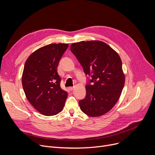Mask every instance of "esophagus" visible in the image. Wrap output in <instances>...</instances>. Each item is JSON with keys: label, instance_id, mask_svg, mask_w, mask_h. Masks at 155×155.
Segmentation results:
<instances>
[{"label": "esophagus", "instance_id": "obj_1", "mask_svg": "<svg viewBox=\"0 0 155 155\" xmlns=\"http://www.w3.org/2000/svg\"><path fill=\"white\" fill-rule=\"evenodd\" d=\"M74 89V87H69V90L70 91H73Z\"/></svg>", "mask_w": 155, "mask_h": 155}]
</instances>
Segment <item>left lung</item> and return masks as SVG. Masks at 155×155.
Here are the masks:
<instances>
[{
    "label": "left lung",
    "mask_w": 155,
    "mask_h": 155,
    "mask_svg": "<svg viewBox=\"0 0 155 155\" xmlns=\"http://www.w3.org/2000/svg\"><path fill=\"white\" fill-rule=\"evenodd\" d=\"M70 50L85 74L92 78L85 87L86 97L79 101L81 110L91 117L105 114L116 104L124 85L125 76L119 54L101 41L73 43Z\"/></svg>",
    "instance_id": "8db88e82"
}]
</instances>
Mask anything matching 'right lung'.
I'll return each mask as SVG.
<instances>
[{"label": "right lung", "mask_w": 155, "mask_h": 155, "mask_svg": "<svg viewBox=\"0 0 155 155\" xmlns=\"http://www.w3.org/2000/svg\"><path fill=\"white\" fill-rule=\"evenodd\" d=\"M68 44H50L32 53L24 64L22 84L28 101L45 116L60 112L68 93L60 87L57 72L60 59Z\"/></svg>", "instance_id": "obj_1"}]
</instances>
